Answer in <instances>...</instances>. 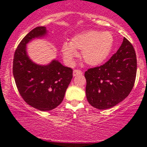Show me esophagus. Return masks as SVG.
Masks as SVG:
<instances>
[{
	"label": "esophagus",
	"mask_w": 147,
	"mask_h": 147,
	"mask_svg": "<svg viewBox=\"0 0 147 147\" xmlns=\"http://www.w3.org/2000/svg\"><path fill=\"white\" fill-rule=\"evenodd\" d=\"M81 74H82V72L81 71H80V70H74V71H73V75H74V76Z\"/></svg>",
	"instance_id": "34e87169"
}]
</instances>
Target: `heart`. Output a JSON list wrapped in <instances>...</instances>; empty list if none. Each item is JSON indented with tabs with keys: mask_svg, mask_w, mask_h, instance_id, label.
Masks as SVG:
<instances>
[{
	"mask_svg": "<svg viewBox=\"0 0 147 147\" xmlns=\"http://www.w3.org/2000/svg\"><path fill=\"white\" fill-rule=\"evenodd\" d=\"M115 39L110 32L89 30L75 35L71 42H64L61 52L66 62L72 64L78 55L77 50L81 51L84 62L90 66L102 64L112 52Z\"/></svg>",
	"mask_w": 147,
	"mask_h": 147,
	"instance_id": "b5f03b06",
	"label": "heart"
}]
</instances>
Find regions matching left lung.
<instances>
[{
  "mask_svg": "<svg viewBox=\"0 0 147 147\" xmlns=\"http://www.w3.org/2000/svg\"><path fill=\"white\" fill-rule=\"evenodd\" d=\"M137 71L136 51L124 37L117 52L106 63L85 73L86 97L90 105L99 110L114 107L128 95L134 86Z\"/></svg>",
  "mask_w": 147,
  "mask_h": 147,
  "instance_id": "1",
  "label": "left lung"
}]
</instances>
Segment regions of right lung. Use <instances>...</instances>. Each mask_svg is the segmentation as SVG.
<instances>
[{
    "mask_svg": "<svg viewBox=\"0 0 147 147\" xmlns=\"http://www.w3.org/2000/svg\"><path fill=\"white\" fill-rule=\"evenodd\" d=\"M45 26L32 29L18 45L13 59V76L22 98L41 111L56 108L64 98L73 78V70L53 59L45 65L36 64L27 54L26 45L47 35Z\"/></svg>",
    "mask_w": 147,
    "mask_h": 147,
    "instance_id": "add662e5",
    "label": "right lung"
}]
</instances>
